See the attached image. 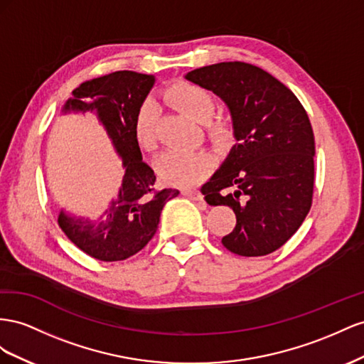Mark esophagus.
I'll use <instances>...</instances> for the list:
<instances>
[{
	"instance_id": "1",
	"label": "esophagus",
	"mask_w": 364,
	"mask_h": 364,
	"mask_svg": "<svg viewBox=\"0 0 364 364\" xmlns=\"http://www.w3.org/2000/svg\"><path fill=\"white\" fill-rule=\"evenodd\" d=\"M183 195L184 196H188V198H191V200H193V201H204V196H203V193L200 192V191H196V189H189V191H183Z\"/></svg>"
}]
</instances>
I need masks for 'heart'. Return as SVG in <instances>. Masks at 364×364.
Here are the masks:
<instances>
[{"instance_id": "heart-1", "label": "heart", "mask_w": 364, "mask_h": 364, "mask_svg": "<svg viewBox=\"0 0 364 364\" xmlns=\"http://www.w3.org/2000/svg\"><path fill=\"white\" fill-rule=\"evenodd\" d=\"M164 97L175 107L198 122H205L209 137L216 144H225L233 137V124L224 117H212L216 109V99L212 91L193 84L176 82L164 91ZM134 137L144 151H154L159 141V107L152 100H144L134 117ZM212 164V157L205 151H168L155 161L159 176L171 184L191 186L200 181Z\"/></svg>"}]
</instances>
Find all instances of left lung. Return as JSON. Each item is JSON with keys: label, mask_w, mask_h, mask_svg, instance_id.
Instances as JSON below:
<instances>
[{"label": "left lung", "mask_w": 364, "mask_h": 364, "mask_svg": "<svg viewBox=\"0 0 364 364\" xmlns=\"http://www.w3.org/2000/svg\"><path fill=\"white\" fill-rule=\"evenodd\" d=\"M186 79L213 91L232 114L237 143L201 186L207 203L236 215L223 245L247 257L276 252L313 204L316 146L304 105L282 82L245 62L201 67Z\"/></svg>", "instance_id": "obj_1"}]
</instances>
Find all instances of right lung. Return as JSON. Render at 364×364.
Listing matches in <instances>:
<instances>
[{
	"label": "right lung",
	"mask_w": 364,
	"mask_h": 364,
	"mask_svg": "<svg viewBox=\"0 0 364 364\" xmlns=\"http://www.w3.org/2000/svg\"><path fill=\"white\" fill-rule=\"evenodd\" d=\"M154 82L151 75L114 71L82 82L64 107L65 112L96 109L124 166L119 196L100 220L90 221L64 212L58 218L68 240L97 261H124L139 253L157 232L164 204L180 193L171 188H155L154 171L141 160L134 137V117Z\"/></svg>",
	"instance_id": "obj_1"
}]
</instances>
